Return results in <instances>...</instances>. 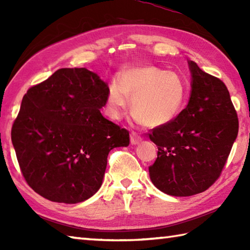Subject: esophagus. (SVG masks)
Returning <instances> with one entry per match:
<instances>
[{
	"label": "esophagus",
	"mask_w": 250,
	"mask_h": 250,
	"mask_svg": "<svg viewBox=\"0 0 250 250\" xmlns=\"http://www.w3.org/2000/svg\"><path fill=\"white\" fill-rule=\"evenodd\" d=\"M142 140V138L140 137V135H138L135 132H131L130 134V141L132 145H138L139 142H140Z\"/></svg>",
	"instance_id": "1"
}]
</instances>
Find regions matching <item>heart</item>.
Masks as SVG:
<instances>
[{"mask_svg": "<svg viewBox=\"0 0 250 250\" xmlns=\"http://www.w3.org/2000/svg\"><path fill=\"white\" fill-rule=\"evenodd\" d=\"M132 97L133 119L149 126H162L175 119L186 100V87L179 75L155 66L130 68L108 84L105 113L120 120Z\"/></svg>", "mask_w": 250, "mask_h": 250, "instance_id": "heart-1", "label": "heart"}]
</instances>
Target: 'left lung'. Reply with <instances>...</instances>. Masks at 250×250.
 <instances>
[{
	"mask_svg": "<svg viewBox=\"0 0 250 250\" xmlns=\"http://www.w3.org/2000/svg\"><path fill=\"white\" fill-rule=\"evenodd\" d=\"M192 91L174 120L149 133L158 158L149 167L160 191L191 196L206 191L221 175L238 134V118L221 79L188 61Z\"/></svg>",
	"mask_w": 250,
	"mask_h": 250,
	"instance_id": "left-lung-1",
	"label": "left lung"
}]
</instances>
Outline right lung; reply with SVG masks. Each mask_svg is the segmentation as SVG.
Here are the masks:
<instances>
[{
	"label": "right lung",
	"instance_id": "1",
	"mask_svg": "<svg viewBox=\"0 0 250 250\" xmlns=\"http://www.w3.org/2000/svg\"><path fill=\"white\" fill-rule=\"evenodd\" d=\"M108 84L86 68H62L29 88L12 126V143L27 184L66 204L88 200L103 184L113 147L129 131L101 115Z\"/></svg>",
	"mask_w": 250,
	"mask_h": 250
}]
</instances>
